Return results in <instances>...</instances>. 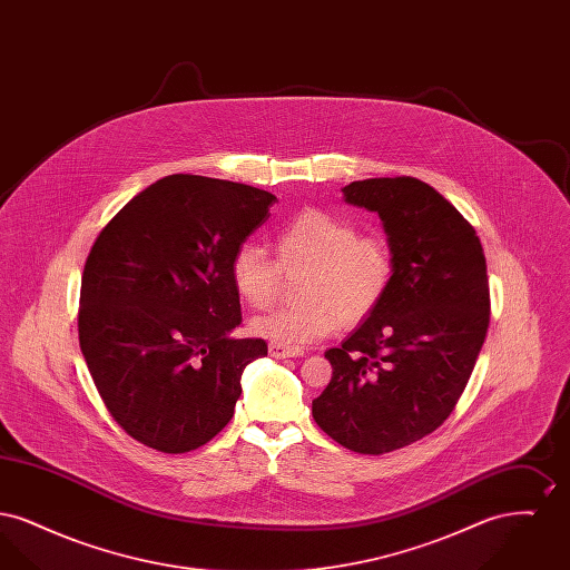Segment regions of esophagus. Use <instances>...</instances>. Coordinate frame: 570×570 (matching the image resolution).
<instances>
[{"label":"esophagus","instance_id":"1","mask_svg":"<svg viewBox=\"0 0 570 570\" xmlns=\"http://www.w3.org/2000/svg\"><path fill=\"white\" fill-rule=\"evenodd\" d=\"M269 354L273 358H293V356H303L301 348H291L282 344H269Z\"/></svg>","mask_w":570,"mask_h":570}]
</instances>
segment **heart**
<instances>
[{"mask_svg": "<svg viewBox=\"0 0 570 570\" xmlns=\"http://www.w3.org/2000/svg\"><path fill=\"white\" fill-rule=\"evenodd\" d=\"M273 245L277 261L256 244L239 245L230 261L233 288L254 309L277 301L284 272H307L301 284L303 303L252 323V333L272 344H314L335 333L340 323H361L393 282L395 254L382 233L358 235L353 222L316 207L282 224Z\"/></svg>", "mask_w": 570, "mask_h": 570, "instance_id": "1", "label": "heart"}]
</instances>
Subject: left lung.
Wrapping results in <instances>:
<instances>
[{"instance_id":"obj_1","label":"left lung","mask_w":570,"mask_h":570,"mask_svg":"<svg viewBox=\"0 0 570 570\" xmlns=\"http://www.w3.org/2000/svg\"><path fill=\"white\" fill-rule=\"evenodd\" d=\"M342 191L379 214L395 273L367 321L326 351L333 376L312 414L342 446L382 455L432 434L458 404L488 335V265L476 230L425 181L380 177Z\"/></svg>"}]
</instances>
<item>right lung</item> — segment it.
<instances>
[{
    "mask_svg": "<svg viewBox=\"0 0 570 570\" xmlns=\"http://www.w3.org/2000/svg\"><path fill=\"white\" fill-rule=\"evenodd\" d=\"M273 203L245 184L168 175L91 245L79 344L105 406L140 444L188 453L233 419L245 365L267 344L233 337L242 303L230 261Z\"/></svg>",
    "mask_w": 570,
    "mask_h": 570,
    "instance_id": "obj_1",
    "label": "right lung"
}]
</instances>
